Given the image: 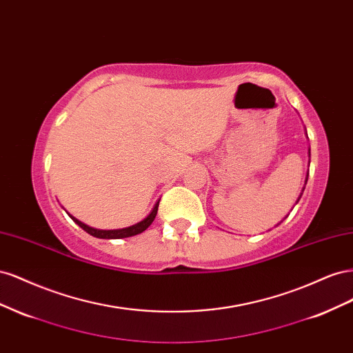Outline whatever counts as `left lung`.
<instances>
[{"mask_svg":"<svg viewBox=\"0 0 353 353\" xmlns=\"http://www.w3.org/2000/svg\"><path fill=\"white\" fill-rule=\"evenodd\" d=\"M309 153H311V150H309ZM306 181H307V175H306ZM305 190V188H303ZM302 196V194H301ZM299 199H301V197H299ZM299 199H297V201H299Z\"/></svg>","mask_w":353,"mask_h":353,"instance_id":"left-lung-1","label":"left lung"}]
</instances>
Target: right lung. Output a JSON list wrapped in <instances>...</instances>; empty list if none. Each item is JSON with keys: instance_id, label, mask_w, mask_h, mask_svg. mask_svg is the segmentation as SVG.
I'll list each match as a JSON object with an SVG mask.
<instances>
[{"instance_id": "obj_1", "label": "right lung", "mask_w": 353, "mask_h": 353, "mask_svg": "<svg viewBox=\"0 0 353 353\" xmlns=\"http://www.w3.org/2000/svg\"><path fill=\"white\" fill-rule=\"evenodd\" d=\"M157 208H159V201L156 203L153 210L150 212V215H148L147 218H144L143 221L135 223V225L126 227V228H121V230H97V228H92V227L85 225L83 222H81L79 219H77V218L72 216V215H69V216L73 219L74 223H78V225H79L83 231H87L88 234H91L92 237H97V239H125V237L137 236V234H140V232L145 231L148 227H150L152 222L154 221V218H156V215H157Z\"/></svg>"}]
</instances>
